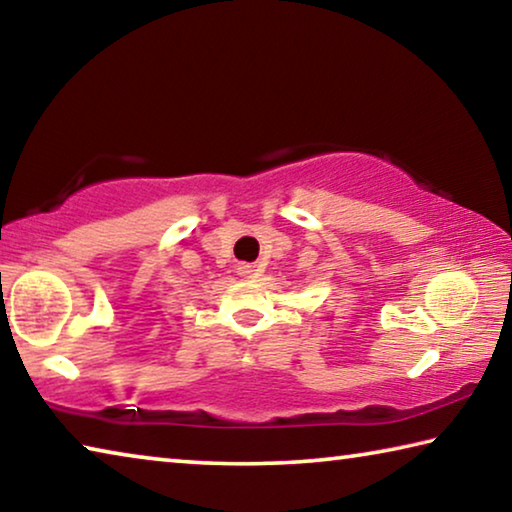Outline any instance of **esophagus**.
Segmentation results:
<instances>
[{
	"label": "esophagus",
	"mask_w": 512,
	"mask_h": 512,
	"mask_svg": "<svg viewBox=\"0 0 512 512\" xmlns=\"http://www.w3.org/2000/svg\"><path fill=\"white\" fill-rule=\"evenodd\" d=\"M237 271H239L241 277H248V280H253V277L257 275V268L253 264H241Z\"/></svg>",
	"instance_id": "obj_1"
}]
</instances>
